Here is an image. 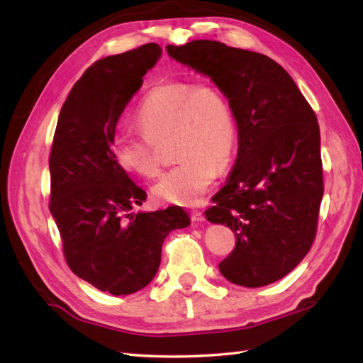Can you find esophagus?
<instances>
[{
    "label": "esophagus",
    "mask_w": 363,
    "mask_h": 363,
    "mask_svg": "<svg viewBox=\"0 0 363 363\" xmlns=\"http://www.w3.org/2000/svg\"><path fill=\"white\" fill-rule=\"evenodd\" d=\"M190 217H191V220H194V221H204L206 220L204 213L201 211H191L190 212Z\"/></svg>",
    "instance_id": "34e87169"
}]
</instances>
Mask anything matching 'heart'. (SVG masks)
Here are the masks:
<instances>
[{
  "mask_svg": "<svg viewBox=\"0 0 363 363\" xmlns=\"http://www.w3.org/2000/svg\"><path fill=\"white\" fill-rule=\"evenodd\" d=\"M140 135L117 134L112 154L120 168L142 177L159 173L157 146L172 135L177 164L154 184L157 199L195 206L229 165L237 145L233 106L209 81H168L154 86L135 113Z\"/></svg>",
  "mask_w": 363,
  "mask_h": 363,
  "instance_id": "obj_1",
  "label": "heart"
}]
</instances>
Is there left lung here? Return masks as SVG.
I'll return each mask as SVG.
<instances>
[{
    "instance_id": "8db88e82",
    "label": "left lung",
    "mask_w": 363,
    "mask_h": 363,
    "mask_svg": "<svg viewBox=\"0 0 363 363\" xmlns=\"http://www.w3.org/2000/svg\"><path fill=\"white\" fill-rule=\"evenodd\" d=\"M167 51L225 91L238 126L234 169L206 211L211 223L235 234L220 272L250 289L279 281L317 235L325 191L317 115L291 76L265 54L217 40L168 45Z\"/></svg>"
}]
</instances>
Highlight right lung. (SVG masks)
<instances>
[{
    "instance_id": "obj_1",
    "label": "right lung",
    "mask_w": 363,
    "mask_h": 363,
    "mask_svg": "<svg viewBox=\"0 0 363 363\" xmlns=\"http://www.w3.org/2000/svg\"><path fill=\"white\" fill-rule=\"evenodd\" d=\"M160 46L99 59L76 81L59 113L50 152V212L72 272L98 290L130 295L156 276L162 243L190 218L179 206L128 213L146 191L117 165L115 126Z\"/></svg>"
}]
</instances>
